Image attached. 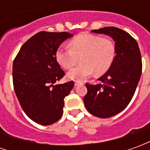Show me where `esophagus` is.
Listing matches in <instances>:
<instances>
[{
  "mask_svg": "<svg viewBox=\"0 0 150 150\" xmlns=\"http://www.w3.org/2000/svg\"><path fill=\"white\" fill-rule=\"evenodd\" d=\"M83 83L82 81H75V86H79V85H81V84H83Z\"/></svg>",
  "mask_w": 150,
  "mask_h": 150,
  "instance_id": "34e87169",
  "label": "esophagus"
}]
</instances>
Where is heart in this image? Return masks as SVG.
Listing matches in <instances>:
<instances>
[{"mask_svg": "<svg viewBox=\"0 0 150 150\" xmlns=\"http://www.w3.org/2000/svg\"><path fill=\"white\" fill-rule=\"evenodd\" d=\"M69 46L57 49V62L64 69H70L80 60V63L67 73V77L81 81L95 71L103 75L112 65L116 56V45L108 38L91 34H81L69 42Z\"/></svg>", "mask_w": 150, "mask_h": 150, "instance_id": "heart-1", "label": "heart"}]
</instances>
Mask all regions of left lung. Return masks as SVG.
Returning a JSON list of instances; mask_svg holds the SVG:
<instances>
[{"label":"left lung","mask_w":150,"mask_h":150,"mask_svg":"<svg viewBox=\"0 0 150 150\" xmlns=\"http://www.w3.org/2000/svg\"><path fill=\"white\" fill-rule=\"evenodd\" d=\"M92 32L112 38L116 56L109 70L98 79L102 83H86L88 93L83 102L93 116L108 118L124 110L132 100L142 75V55L137 41L125 30L110 26Z\"/></svg>","instance_id":"obj_1"}]
</instances>
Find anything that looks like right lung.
<instances>
[{
	"label": "right lung",
	"instance_id": "right-lung-1",
	"mask_svg": "<svg viewBox=\"0 0 150 150\" xmlns=\"http://www.w3.org/2000/svg\"><path fill=\"white\" fill-rule=\"evenodd\" d=\"M67 32L41 31L22 45L13 64L15 93L25 113L33 121L50 125L62 117L64 98L74 82L54 85L65 75L55 53L66 39Z\"/></svg>",
	"mask_w": 150,
	"mask_h": 150
}]
</instances>
